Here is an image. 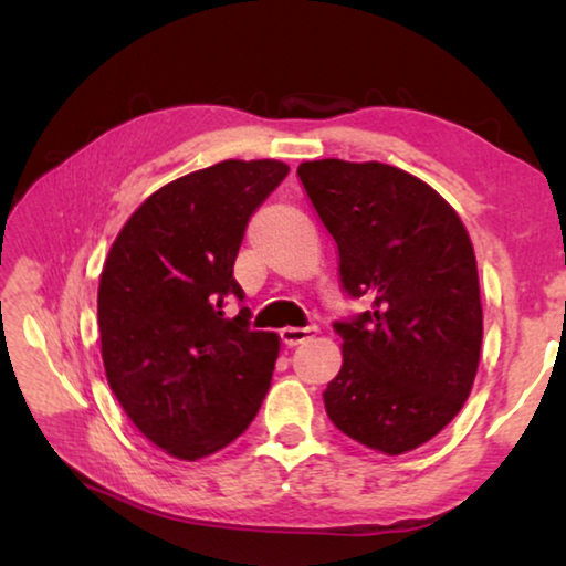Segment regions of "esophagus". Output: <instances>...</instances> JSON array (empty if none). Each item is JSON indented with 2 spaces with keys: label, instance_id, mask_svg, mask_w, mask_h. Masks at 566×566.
<instances>
[{
  "label": "esophagus",
  "instance_id": "1",
  "mask_svg": "<svg viewBox=\"0 0 566 566\" xmlns=\"http://www.w3.org/2000/svg\"><path fill=\"white\" fill-rule=\"evenodd\" d=\"M314 334H317V327H286L280 332V339L284 347H296V344L310 342Z\"/></svg>",
  "mask_w": 566,
  "mask_h": 566
}]
</instances>
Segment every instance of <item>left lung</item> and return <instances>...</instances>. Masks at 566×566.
Here are the masks:
<instances>
[{
  "label": "left lung",
  "instance_id": "obj_1",
  "mask_svg": "<svg viewBox=\"0 0 566 566\" xmlns=\"http://www.w3.org/2000/svg\"><path fill=\"white\" fill-rule=\"evenodd\" d=\"M302 187L339 249V282L367 312L334 322L339 375L324 389L332 424L401 454L452 421L474 385L482 302L462 219L424 181L381 161H304Z\"/></svg>",
  "mask_w": 566,
  "mask_h": 566
}]
</instances>
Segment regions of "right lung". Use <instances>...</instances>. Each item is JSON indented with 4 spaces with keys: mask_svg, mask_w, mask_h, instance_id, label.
Instances as JSON below:
<instances>
[{
    "mask_svg": "<svg viewBox=\"0 0 566 566\" xmlns=\"http://www.w3.org/2000/svg\"><path fill=\"white\" fill-rule=\"evenodd\" d=\"M290 175L276 159H227L155 191L114 239L97 314L109 387L167 454H214L252 424L280 339L252 332L234 260L256 209ZM240 312L227 318L229 301Z\"/></svg>",
    "mask_w": 566,
    "mask_h": 566,
    "instance_id": "right-lung-1",
    "label": "right lung"
}]
</instances>
